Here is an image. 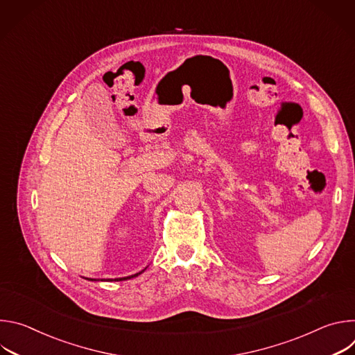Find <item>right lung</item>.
Wrapping results in <instances>:
<instances>
[{"label": "right lung", "instance_id": "add662e5", "mask_svg": "<svg viewBox=\"0 0 355 355\" xmlns=\"http://www.w3.org/2000/svg\"><path fill=\"white\" fill-rule=\"evenodd\" d=\"M144 270H146V268H144ZM144 270H143V271H140V272H137V274L129 275V277H123V278H115V279H101V281H126V279H130V278H135V277L140 275L141 272H144ZM87 279H89V281H98V279H92V278H87Z\"/></svg>", "mask_w": 355, "mask_h": 355}]
</instances>
